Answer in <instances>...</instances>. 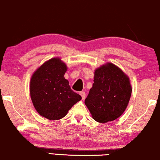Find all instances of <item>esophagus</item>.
Wrapping results in <instances>:
<instances>
[{"instance_id":"1","label":"esophagus","mask_w":160,"mask_h":160,"mask_svg":"<svg viewBox=\"0 0 160 160\" xmlns=\"http://www.w3.org/2000/svg\"><path fill=\"white\" fill-rule=\"evenodd\" d=\"M79 94L81 95V96H82V100H84V98H85V97H86V93H85L84 92H80Z\"/></svg>"}]
</instances>
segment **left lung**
Segmentation results:
<instances>
[{"label":"left lung","mask_w":160,"mask_h":160,"mask_svg":"<svg viewBox=\"0 0 160 160\" xmlns=\"http://www.w3.org/2000/svg\"><path fill=\"white\" fill-rule=\"evenodd\" d=\"M131 93L129 78L115 65L108 63L95 70L92 87L84 102L95 121L106 123L124 113Z\"/></svg>","instance_id":"1"}]
</instances>
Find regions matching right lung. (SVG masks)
I'll list each match as a JSON object with an SVG mask.
<instances>
[{
	"instance_id": "right-lung-1",
	"label": "right lung",
	"mask_w": 160,
	"mask_h": 160,
	"mask_svg": "<svg viewBox=\"0 0 160 160\" xmlns=\"http://www.w3.org/2000/svg\"><path fill=\"white\" fill-rule=\"evenodd\" d=\"M67 66L59 58H52L32 75L30 84L32 104L42 117L49 120L62 119L82 99L64 78Z\"/></svg>"
}]
</instances>
